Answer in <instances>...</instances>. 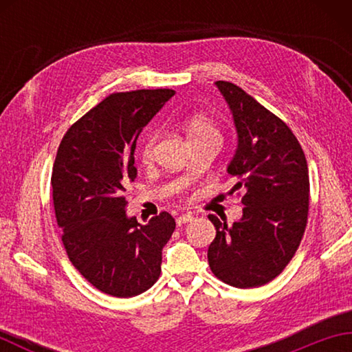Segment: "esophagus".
Wrapping results in <instances>:
<instances>
[{"mask_svg":"<svg viewBox=\"0 0 352 352\" xmlns=\"http://www.w3.org/2000/svg\"><path fill=\"white\" fill-rule=\"evenodd\" d=\"M193 219V216L190 214V213H184V214H180L177 218V223L178 226H183V223H186V222H190Z\"/></svg>","mask_w":352,"mask_h":352,"instance_id":"34e87169","label":"esophagus"}]
</instances>
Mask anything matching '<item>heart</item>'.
<instances>
[{
	"label": "heart",
	"mask_w": 352,
	"mask_h": 352,
	"mask_svg": "<svg viewBox=\"0 0 352 352\" xmlns=\"http://www.w3.org/2000/svg\"><path fill=\"white\" fill-rule=\"evenodd\" d=\"M184 131L188 134V139L190 144H193V142L206 140V139H219V131L216 129V125L213 124L212 119L201 113L190 115L188 119H186ZM155 138H157L155 133H149L146 139L144 140V144H142L140 155L144 160L151 159Z\"/></svg>",
	"instance_id": "b5f03b06"
}]
</instances>
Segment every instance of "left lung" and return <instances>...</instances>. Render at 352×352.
<instances>
[{
  "label": "left lung",
  "instance_id": "1",
  "mask_svg": "<svg viewBox=\"0 0 352 352\" xmlns=\"http://www.w3.org/2000/svg\"><path fill=\"white\" fill-rule=\"evenodd\" d=\"M233 113L237 149L228 174L243 190L242 218L228 227L208 219L216 237L208 246L212 272L239 289L258 287L283 272L301 243L309 214V168L300 142L278 116L243 89L216 81Z\"/></svg>",
  "mask_w": 352,
  "mask_h": 352
}]
</instances>
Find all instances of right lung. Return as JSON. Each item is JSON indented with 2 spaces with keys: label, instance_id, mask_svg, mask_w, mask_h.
<instances>
[{
  "label": "right lung",
  "instance_id": "add662e5",
  "mask_svg": "<svg viewBox=\"0 0 352 352\" xmlns=\"http://www.w3.org/2000/svg\"><path fill=\"white\" fill-rule=\"evenodd\" d=\"M172 89L111 94L66 131L52 166L56 219L71 263L94 287L118 298L148 290L162 272V250L175 230L168 212L140 226L125 212L136 140Z\"/></svg>",
  "mask_w": 352,
  "mask_h": 352
}]
</instances>
